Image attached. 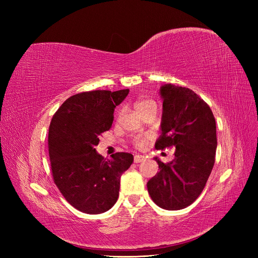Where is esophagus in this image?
<instances>
[{
    "instance_id": "obj_1",
    "label": "esophagus",
    "mask_w": 258,
    "mask_h": 258,
    "mask_svg": "<svg viewBox=\"0 0 258 258\" xmlns=\"http://www.w3.org/2000/svg\"><path fill=\"white\" fill-rule=\"evenodd\" d=\"M145 160V157L142 155H136L135 156V162L136 163H139V162H142Z\"/></svg>"
}]
</instances>
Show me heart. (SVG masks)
<instances>
[{"mask_svg": "<svg viewBox=\"0 0 258 258\" xmlns=\"http://www.w3.org/2000/svg\"><path fill=\"white\" fill-rule=\"evenodd\" d=\"M150 106H157L156 105V103L154 102L153 100H150V99H143V100H139L138 102H136L135 104V107L136 110L138 111V113H141L142 111H144L145 108L150 107ZM121 116V111H119L118 113H117V119L120 118ZM148 141H150V137L147 136H138L134 139V145L136 147H139V148H142L144 147Z\"/></svg>", "mask_w": 258, "mask_h": 258, "instance_id": "obj_1", "label": "heart"}]
</instances>
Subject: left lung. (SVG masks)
<instances>
[{"label":"left lung","mask_w":258,"mask_h":258,"mask_svg":"<svg viewBox=\"0 0 258 258\" xmlns=\"http://www.w3.org/2000/svg\"><path fill=\"white\" fill-rule=\"evenodd\" d=\"M162 134L156 150L174 147V159L159 165V172L147 182L152 200L165 210L190 206L204 190L215 162L216 123L210 106L186 87L165 85Z\"/></svg>","instance_id":"obj_1"}]
</instances>
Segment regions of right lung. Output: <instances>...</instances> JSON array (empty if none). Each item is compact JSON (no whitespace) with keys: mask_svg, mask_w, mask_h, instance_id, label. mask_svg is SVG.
Instances as JSON below:
<instances>
[{"mask_svg":"<svg viewBox=\"0 0 258 258\" xmlns=\"http://www.w3.org/2000/svg\"><path fill=\"white\" fill-rule=\"evenodd\" d=\"M128 93L129 89L77 93L52 116L48 152L53 182L81 212L110 210L118 199L120 176L134 161L129 153H116L105 160L96 152L100 136L112 127L114 108Z\"/></svg>","mask_w":258,"mask_h":258,"instance_id":"add662e5","label":"right lung"}]
</instances>
